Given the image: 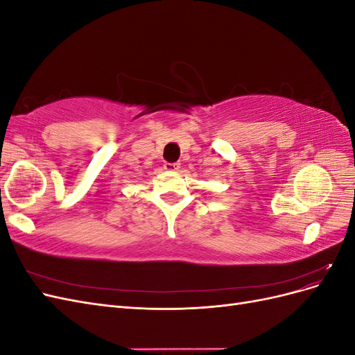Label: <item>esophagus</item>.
<instances>
[{
  "label": "esophagus",
  "mask_w": 355,
  "mask_h": 355,
  "mask_svg": "<svg viewBox=\"0 0 355 355\" xmlns=\"http://www.w3.org/2000/svg\"><path fill=\"white\" fill-rule=\"evenodd\" d=\"M179 163H166L164 164V170L166 171H176L179 168Z\"/></svg>",
  "instance_id": "esophagus-1"
}]
</instances>
